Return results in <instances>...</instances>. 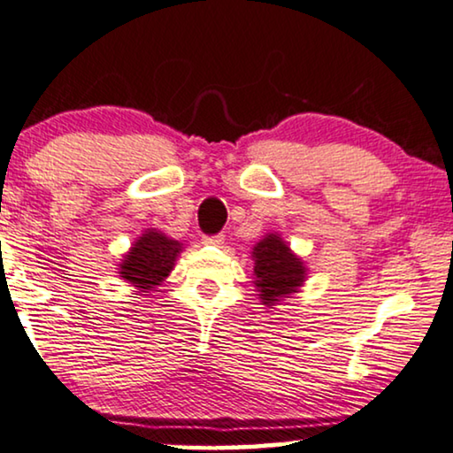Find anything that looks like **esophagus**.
Wrapping results in <instances>:
<instances>
[{
	"instance_id": "1",
	"label": "esophagus",
	"mask_w": 453,
	"mask_h": 453,
	"mask_svg": "<svg viewBox=\"0 0 453 453\" xmlns=\"http://www.w3.org/2000/svg\"><path fill=\"white\" fill-rule=\"evenodd\" d=\"M224 234H218V235H205V238H203V242H205V244H211V246H221L224 244Z\"/></svg>"
}]
</instances>
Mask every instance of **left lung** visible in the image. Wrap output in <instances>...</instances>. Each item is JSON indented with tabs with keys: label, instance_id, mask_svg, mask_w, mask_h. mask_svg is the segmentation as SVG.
<instances>
[{
	"label": "left lung",
	"instance_id": "left-lung-1",
	"mask_svg": "<svg viewBox=\"0 0 453 453\" xmlns=\"http://www.w3.org/2000/svg\"><path fill=\"white\" fill-rule=\"evenodd\" d=\"M254 288L266 308L302 291L308 279V266L291 250L281 234L269 232L252 248Z\"/></svg>",
	"mask_w": 453,
	"mask_h": 453
}]
</instances>
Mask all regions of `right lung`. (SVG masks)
<instances>
[{
	"instance_id": "add662e5",
	"label": "right lung",
	"mask_w": 453,
	"mask_h": 453,
	"mask_svg": "<svg viewBox=\"0 0 453 453\" xmlns=\"http://www.w3.org/2000/svg\"><path fill=\"white\" fill-rule=\"evenodd\" d=\"M182 244L156 227H148L133 242L119 263V277L139 296L156 291L174 269Z\"/></svg>"
}]
</instances>
